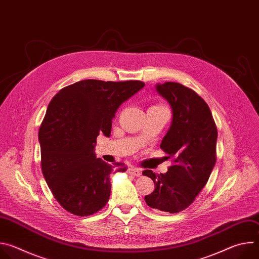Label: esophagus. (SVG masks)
Returning <instances> with one entry per match:
<instances>
[{
	"instance_id": "obj_1",
	"label": "esophagus",
	"mask_w": 259,
	"mask_h": 259,
	"mask_svg": "<svg viewBox=\"0 0 259 259\" xmlns=\"http://www.w3.org/2000/svg\"><path fill=\"white\" fill-rule=\"evenodd\" d=\"M128 172H129V174L134 175V176H140L141 175V169H139L137 167H130L128 169Z\"/></svg>"
}]
</instances>
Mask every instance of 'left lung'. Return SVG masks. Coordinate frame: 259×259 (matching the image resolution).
Wrapping results in <instances>:
<instances>
[{
	"label": "left lung",
	"instance_id": "left-lung-1",
	"mask_svg": "<svg viewBox=\"0 0 259 259\" xmlns=\"http://www.w3.org/2000/svg\"><path fill=\"white\" fill-rule=\"evenodd\" d=\"M156 89L172 108L171 126L160 146L173 165L165 174L142 172L155 183L144 200L151 208L177 213L206 186L216 163L217 129L208 104L194 90L174 82L157 84Z\"/></svg>",
	"mask_w": 259,
	"mask_h": 259
}]
</instances>
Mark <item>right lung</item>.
<instances>
[{"mask_svg": "<svg viewBox=\"0 0 259 259\" xmlns=\"http://www.w3.org/2000/svg\"><path fill=\"white\" fill-rule=\"evenodd\" d=\"M144 87L140 81L83 80L62 88L50 101L39 130L41 165L56 201L78 216L101 210L110 195L109 174L125 172L94 153L99 133L108 137L119 106Z\"/></svg>", "mask_w": 259, "mask_h": 259, "instance_id": "right-lung-1", "label": "right lung"}]
</instances>
